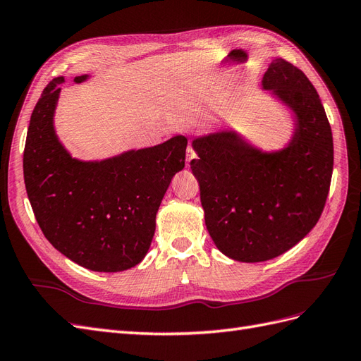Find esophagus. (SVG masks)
I'll return each mask as SVG.
<instances>
[{"instance_id":"obj_1","label":"esophagus","mask_w":361,"mask_h":361,"mask_svg":"<svg viewBox=\"0 0 361 361\" xmlns=\"http://www.w3.org/2000/svg\"><path fill=\"white\" fill-rule=\"evenodd\" d=\"M195 159H197V154H195V151H193V147H192V146H188V151H186V164L189 166L190 161L195 160Z\"/></svg>"}]
</instances>
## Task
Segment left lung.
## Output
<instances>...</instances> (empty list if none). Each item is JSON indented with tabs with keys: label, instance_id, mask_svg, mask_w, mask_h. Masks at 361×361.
Segmentation results:
<instances>
[{
	"label": "left lung",
	"instance_id": "obj_1",
	"mask_svg": "<svg viewBox=\"0 0 361 361\" xmlns=\"http://www.w3.org/2000/svg\"><path fill=\"white\" fill-rule=\"evenodd\" d=\"M262 90L293 114L283 147L264 151L232 128L195 137L190 161L200 183L207 232L218 250L239 262H262L288 252L317 224L334 164L328 117L316 88L276 58Z\"/></svg>",
	"mask_w": 361,
	"mask_h": 361
}]
</instances>
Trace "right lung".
I'll return each instance as SVG.
<instances>
[{
	"mask_svg": "<svg viewBox=\"0 0 361 361\" xmlns=\"http://www.w3.org/2000/svg\"><path fill=\"white\" fill-rule=\"evenodd\" d=\"M90 76H76L82 84ZM62 76L44 88L24 147V183L49 243L92 271L116 273L140 264L173 175L183 171L188 138L129 149L104 160L71 157L54 129Z\"/></svg>",
	"mask_w": 361,
	"mask_h": 361,
	"instance_id": "obj_1",
	"label": "right lung"
}]
</instances>
